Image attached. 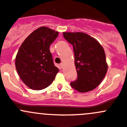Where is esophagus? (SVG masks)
<instances>
[{"mask_svg": "<svg viewBox=\"0 0 127 127\" xmlns=\"http://www.w3.org/2000/svg\"><path fill=\"white\" fill-rule=\"evenodd\" d=\"M63 65H64V64L63 63H61L60 64V66H61V68H63Z\"/></svg>", "mask_w": 127, "mask_h": 127, "instance_id": "obj_1", "label": "esophagus"}]
</instances>
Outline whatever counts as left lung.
<instances>
[{
  "label": "left lung",
  "instance_id": "obj_1",
  "mask_svg": "<svg viewBox=\"0 0 127 127\" xmlns=\"http://www.w3.org/2000/svg\"><path fill=\"white\" fill-rule=\"evenodd\" d=\"M65 39L71 44L78 78L70 83L81 93L97 87L105 78L108 69L105 51L95 38L83 32H63Z\"/></svg>",
  "mask_w": 127,
  "mask_h": 127
}]
</instances>
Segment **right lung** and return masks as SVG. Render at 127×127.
I'll use <instances>...</instances> for the list:
<instances>
[{"label":"right lung","instance_id":"add662e5","mask_svg":"<svg viewBox=\"0 0 127 127\" xmlns=\"http://www.w3.org/2000/svg\"><path fill=\"white\" fill-rule=\"evenodd\" d=\"M58 34L50 28L41 27L29 34L21 44L15 57V67L22 81L29 88H46L59 71L49 50Z\"/></svg>","mask_w":127,"mask_h":127}]
</instances>
